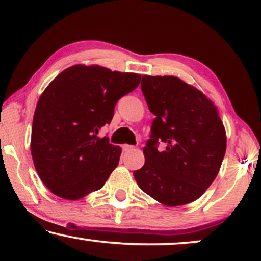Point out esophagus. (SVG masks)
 Masks as SVG:
<instances>
[{"instance_id": "esophagus-1", "label": "esophagus", "mask_w": 261, "mask_h": 261, "mask_svg": "<svg viewBox=\"0 0 261 261\" xmlns=\"http://www.w3.org/2000/svg\"><path fill=\"white\" fill-rule=\"evenodd\" d=\"M122 149L124 152H129V151H133V149H135V147L132 145H122Z\"/></svg>"}]
</instances>
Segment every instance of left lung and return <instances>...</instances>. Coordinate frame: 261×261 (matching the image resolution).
Here are the masks:
<instances>
[{"label": "left lung", "instance_id": "obj_1", "mask_svg": "<svg viewBox=\"0 0 261 261\" xmlns=\"http://www.w3.org/2000/svg\"><path fill=\"white\" fill-rule=\"evenodd\" d=\"M141 90L155 119L135 180L166 206L194 202L216 178L226 153L219 110L202 91L174 76H142ZM159 142L166 145L162 151Z\"/></svg>", "mask_w": 261, "mask_h": 261}]
</instances>
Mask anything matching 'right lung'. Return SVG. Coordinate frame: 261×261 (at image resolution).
<instances>
[{
	"instance_id": "right-lung-1",
	"label": "right lung",
	"mask_w": 261,
	"mask_h": 261,
	"mask_svg": "<svg viewBox=\"0 0 261 261\" xmlns=\"http://www.w3.org/2000/svg\"><path fill=\"white\" fill-rule=\"evenodd\" d=\"M140 80L138 73L77 64L47 85L34 112L31 153L52 194L76 201L105 185L119 165L121 147L99 137V130Z\"/></svg>"
}]
</instances>
